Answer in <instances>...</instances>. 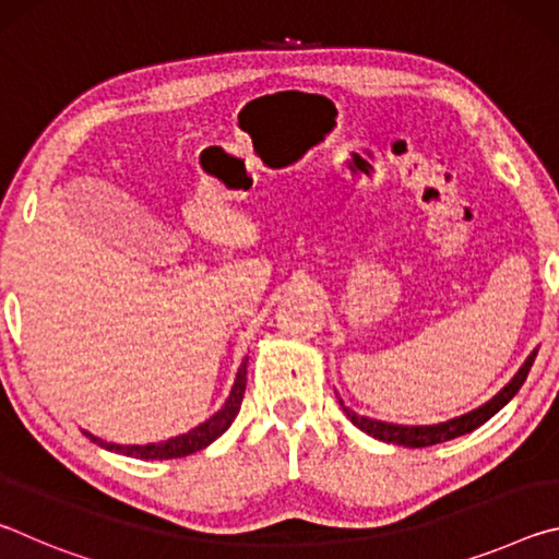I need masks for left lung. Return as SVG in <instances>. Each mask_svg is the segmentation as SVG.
<instances>
[{"label":"left lung","mask_w":559,"mask_h":559,"mask_svg":"<svg viewBox=\"0 0 559 559\" xmlns=\"http://www.w3.org/2000/svg\"><path fill=\"white\" fill-rule=\"evenodd\" d=\"M535 355L537 353L533 349V353H530V357L523 362V367H520V370L513 374V380H510L503 386V390H500L493 396V400H488L486 404H480L478 409H473L468 414L456 416V419H449V421H441V424H429V427H406V424H386V421L370 419V416H359V414L349 409V406H345L343 400H340V406H343L347 419L353 421L359 431L370 433V437H374V439L386 441V443H396V447H406V449L433 447V443L451 441L456 437H463V433H468L473 429H478L480 424H486L490 416L503 409V406L518 394L520 386H523L530 367H533Z\"/></svg>","instance_id":"obj_1"}]
</instances>
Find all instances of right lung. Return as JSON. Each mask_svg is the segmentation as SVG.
<instances>
[{"label": "right lung", "instance_id": "1", "mask_svg": "<svg viewBox=\"0 0 559 559\" xmlns=\"http://www.w3.org/2000/svg\"><path fill=\"white\" fill-rule=\"evenodd\" d=\"M246 362H249V357H243L239 372H236L231 392H229V396H226L222 409L212 414L210 419L202 421L200 427H194L192 431L179 433V437H173V439L159 441V443H145V447H138V443H108V441H103L98 437H93V433H88V431H83V433L91 437V441H96L98 447H103V449L122 453V456L145 459V461L182 459V456H189V453H194V451H202L231 427V421L236 419V414H239V409H241V400H243V392H246Z\"/></svg>", "mask_w": 559, "mask_h": 559}]
</instances>
